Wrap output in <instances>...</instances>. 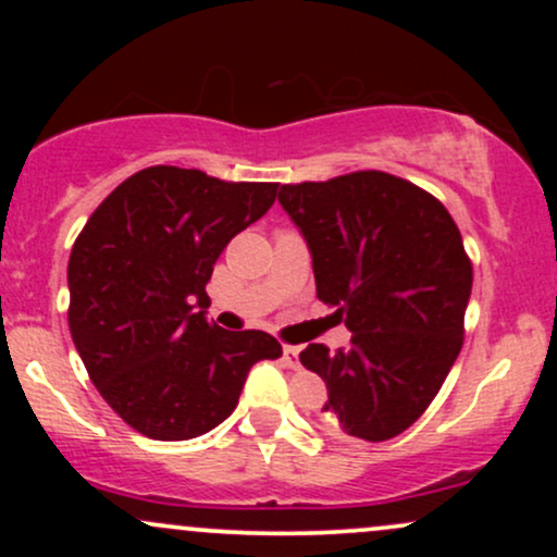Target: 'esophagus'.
<instances>
[{
    "label": "esophagus",
    "mask_w": 557,
    "mask_h": 557,
    "mask_svg": "<svg viewBox=\"0 0 557 557\" xmlns=\"http://www.w3.org/2000/svg\"><path fill=\"white\" fill-rule=\"evenodd\" d=\"M298 356H300V350L296 348V345H285V348H283V361H285L290 369H298V367H300Z\"/></svg>",
    "instance_id": "esophagus-1"
}]
</instances>
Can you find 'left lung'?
Returning a JSON list of instances; mask_svg holds the SVG:
<instances>
[{"label":"left lung","mask_w":557,"mask_h":557,"mask_svg":"<svg viewBox=\"0 0 557 557\" xmlns=\"http://www.w3.org/2000/svg\"><path fill=\"white\" fill-rule=\"evenodd\" d=\"M311 251L317 296L348 348L309 343L300 363L327 385L322 424L382 443L417 421L463 345L471 261L447 209L419 185L363 170L280 188Z\"/></svg>","instance_id":"8db88e82"}]
</instances>
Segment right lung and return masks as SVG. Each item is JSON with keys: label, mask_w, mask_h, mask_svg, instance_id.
Returning a JSON list of instances; mask_svg holds the SVG:
<instances>
[{"label": "right lung", "mask_w": 557, "mask_h": 557, "mask_svg": "<svg viewBox=\"0 0 557 557\" xmlns=\"http://www.w3.org/2000/svg\"><path fill=\"white\" fill-rule=\"evenodd\" d=\"M277 183H225L157 164L88 216L67 264L70 335L120 419L151 440H190L235 411L257 361L283 348L261 330L207 319L214 261L261 220Z\"/></svg>", "instance_id": "add662e5"}]
</instances>
